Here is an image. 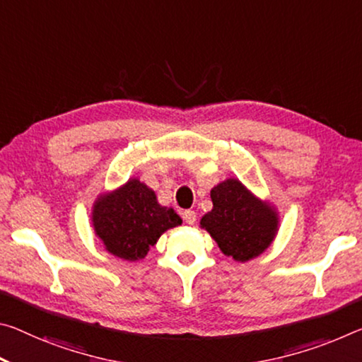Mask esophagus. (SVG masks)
<instances>
[{
	"label": "esophagus",
	"instance_id": "obj_1",
	"mask_svg": "<svg viewBox=\"0 0 362 362\" xmlns=\"http://www.w3.org/2000/svg\"><path fill=\"white\" fill-rule=\"evenodd\" d=\"M183 221H185L187 223H190V226H193V223L197 222V212L192 211V209L185 211V212H183Z\"/></svg>",
	"mask_w": 362,
	"mask_h": 362
}]
</instances>
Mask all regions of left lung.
<instances>
[{
  "label": "left lung",
  "mask_w": 362,
  "mask_h": 362,
  "mask_svg": "<svg viewBox=\"0 0 362 362\" xmlns=\"http://www.w3.org/2000/svg\"><path fill=\"white\" fill-rule=\"evenodd\" d=\"M211 199L212 211L199 223L223 255L245 262L272 243L279 226L277 214L246 190L242 182L228 179L219 183L211 190Z\"/></svg>",
  "instance_id": "obj_1"
}]
</instances>
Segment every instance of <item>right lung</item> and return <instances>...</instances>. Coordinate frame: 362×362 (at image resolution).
Masks as SVG:
<instances>
[{
    "mask_svg": "<svg viewBox=\"0 0 362 362\" xmlns=\"http://www.w3.org/2000/svg\"><path fill=\"white\" fill-rule=\"evenodd\" d=\"M180 223L179 214L160 206L151 188L136 179L103 194L93 206L96 235L109 253L127 261L145 257L160 235Z\"/></svg>",
    "mask_w": 362,
    "mask_h": 362,
    "instance_id": "1",
    "label": "right lung"
}]
</instances>
